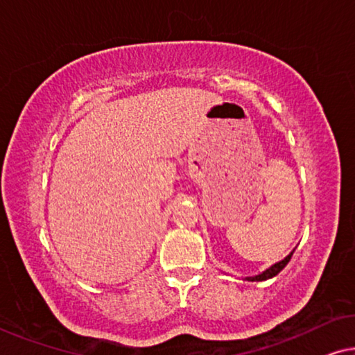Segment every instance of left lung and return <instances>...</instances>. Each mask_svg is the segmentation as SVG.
I'll use <instances>...</instances> for the list:
<instances>
[{
  "mask_svg": "<svg viewBox=\"0 0 355 355\" xmlns=\"http://www.w3.org/2000/svg\"><path fill=\"white\" fill-rule=\"evenodd\" d=\"M292 254H294V252H291V254H289L288 257L283 259V261L278 262V263H275V266H272L268 270H266V272H263V273L257 275V277H250L248 281H266V279H268V278L277 277V275L281 272V270H283L286 266H288V262L291 261Z\"/></svg>",
  "mask_w": 355,
  "mask_h": 355,
  "instance_id": "1",
  "label": "left lung"
}]
</instances>
